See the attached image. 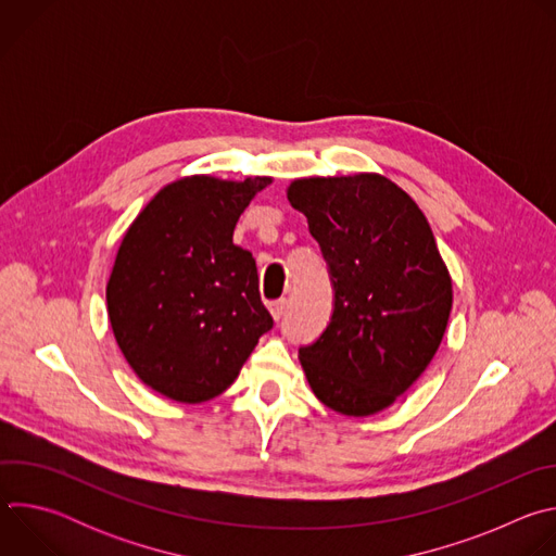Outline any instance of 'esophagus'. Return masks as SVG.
Returning <instances> with one entry per match:
<instances>
[{"label": "esophagus", "mask_w": 556, "mask_h": 556, "mask_svg": "<svg viewBox=\"0 0 556 556\" xmlns=\"http://www.w3.org/2000/svg\"><path fill=\"white\" fill-rule=\"evenodd\" d=\"M286 307H288V301H286V299L273 301V303L268 305V309H270V314H273V319H275V321H279V319H281V316L286 314Z\"/></svg>", "instance_id": "esophagus-1"}]
</instances>
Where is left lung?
<instances>
[{
  "instance_id": "left-lung-1",
  "label": "left lung",
  "mask_w": 556,
  "mask_h": 556,
  "mask_svg": "<svg viewBox=\"0 0 556 556\" xmlns=\"http://www.w3.org/2000/svg\"><path fill=\"white\" fill-rule=\"evenodd\" d=\"M307 217L334 283V312L299 350L326 407L367 418L391 407L433 361L453 305L451 273L416 200L380 174L296 178L286 189Z\"/></svg>"
}]
</instances>
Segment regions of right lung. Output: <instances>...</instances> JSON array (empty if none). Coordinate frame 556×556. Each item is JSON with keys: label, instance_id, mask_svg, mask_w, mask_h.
Listing matches in <instances>:
<instances>
[{"label": "right lung", "instance_id": "add662e5", "mask_svg": "<svg viewBox=\"0 0 556 556\" xmlns=\"http://www.w3.org/2000/svg\"><path fill=\"white\" fill-rule=\"evenodd\" d=\"M273 182L185 176L157 191L123 235L108 316L134 374L176 403H206L240 376L273 316L237 219Z\"/></svg>", "mask_w": 556, "mask_h": 556}]
</instances>
